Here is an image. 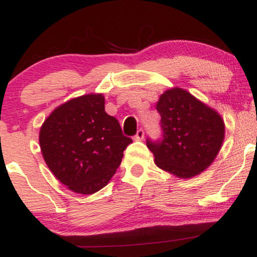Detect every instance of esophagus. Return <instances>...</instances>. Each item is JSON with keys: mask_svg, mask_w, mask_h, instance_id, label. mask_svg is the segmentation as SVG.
I'll return each mask as SVG.
<instances>
[{"mask_svg": "<svg viewBox=\"0 0 257 257\" xmlns=\"http://www.w3.org/2000/svg\"><path fill=\"white\" fill-rule=\"evenodd\" d=\"M144 137H145V132H144L143 128H140L137 132V135H135L134 139H135V140H143Z\"/></svg>", "mask_w": 257, "mask_h": 257, "instance_id": "1", "label": "esophagus"}]
</instances>
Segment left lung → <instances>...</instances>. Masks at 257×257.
<instances>
[{
  "label": "left lung",
  "mask_w": 257,
  "mask_h": 257,
  "mask_svg": "<svg viewBox=\"0 0 257 257\" xmlns=\"http://www.w3.org/2000/svg\"><path fill=\"white\" fill-rule=\"evenodd\" d=\"M162 139L146 144L157 167L188 179L216 158L225 138V123L216 111L181 88L164 91L157 102Z\"/></svg>",
  "instance_id": "obj_1"
}]
</instances>
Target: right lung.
Wrapping results in <instances>:
<instances>
[{
    "mask_svg": "<svg viewBox=\"0 0 257 257\" xmlns=\"http://www.w3.org/2000/svg\"><path fill=\"white\" fill-rule=\"evenodd\" d=\"M131 138L105 112L102 94H87L55 108L40 131V146L51 172L69 190L93 194L108 184Z\"/></svg>",
    "mask_w": 257,
    "mask_h": 257,
    "instance_id": "obj_1",
    "label": "right lung"
}]
</instances>
